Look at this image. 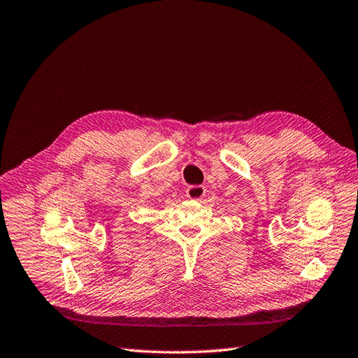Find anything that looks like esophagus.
Segmentation results:
<instances>
[{"instance_id": "1", "label": "esophagus", "mask_w": 358, "mask_h": 358, "mask_svg": "<svg viewBox=\"0 0 358 358\" xmlns=\"http://www.w3.org/2000/svg\"><path fill=\"white\" fill-rule=\"evenodd\" d=\"M206 187L204 186H189L186 190V196L189 199H201L203 196H206Z\"/></svg>"}]
</instances>
